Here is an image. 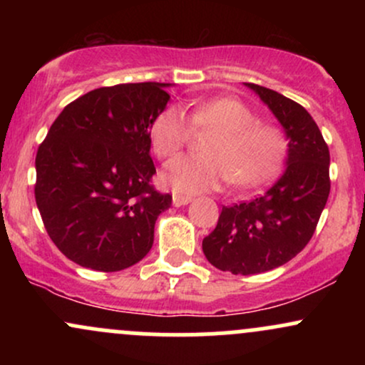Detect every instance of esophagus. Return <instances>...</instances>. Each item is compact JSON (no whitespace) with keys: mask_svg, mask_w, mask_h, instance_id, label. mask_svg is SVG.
I'll use <instances>...</instances> for the list:
<instances>
[{"mask_svg":"<svg viewBox=\"0 0 365 365\" xmlns=\"http://www.w3.org/2000/svg\"><path fill=\"white\" fill-rule=\"evenodd\" d=\"M190 197L188 195H178V194H175L173 195V206L175 207H180V206H187L188 202H190Z\"/></svg>","mask_w":365,"mask_h":365,"instance_id":"34e87169","label":"esophagus"}]
</instances>
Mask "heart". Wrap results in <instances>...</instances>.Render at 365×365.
Listing matches in <instances>:
<instances>
[{"instance_id": "heart-1", "label": "heart", "mask_w": 365, "mask_h": 365, "mask_svg": "<svg viewBox=\"0 0 365 365\" xmlns=\"http://www.w3.org/2000/svg\"><path fill=\"white\" fill-rule=\"evenodd\" d=\"M192 127L211 130L199 156L171 159L161 173L165 185L178 194L216 190L225 182L254 187L278 173L287 158L288 142L279 128L259 123L244 103L216 98L192 108ZM182 108L170 106L154 120L150 144L159 158L175 156L192 135Z\"/></svg>"}]
</instances>
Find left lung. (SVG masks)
I'll return each mask as SVG.
<instances>
[{"label": "left lung", "mask_w": 365, "mask_h": 365, "mask_svg": "<svg viewBox=\"0 0 365 365\" xmlns=\"http://www.w3.org/2000/svg\"><path fill=\"white\" fill-rule=\"evenodd\" d=\"M282 123L287 168L261 195L225 206L202 240L212 266L232 274H257L283 266L309 244L329 195V149L305 108L279 92L245 83Z\"/></svg>", "instance_id": "obj_1"}]
</instances>
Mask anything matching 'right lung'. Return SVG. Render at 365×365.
I'll list each match as a JSON object with an SVG mask.
<instances>
[{"instance_id":"right-lung-1","label":"right lung","mask_w":365,"mask_h":365,"mask_svg":"<svg viewBox=\"0 0 365 365\" xmlns=\"http://www.w3.org/2000/svg\"><path fill=\"white\" fill-rule=\"evenodd\" d=\"M170 83L99 87L60 113L36 156V204L46 232L70 261L121 271L153 247L170 194L150 185V128Z\"/></svg>"}]
</instances>
